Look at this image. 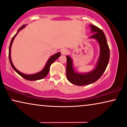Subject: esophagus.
<instances>
[{
	"label": "esophagus",
	"mask_w": 127,
	"mask_h": 127,
	"mask_svg": "<svg viewBox=\"0 0 127 127\" xmlns=\"http://www.w3.org/2000/svg\"><path fill=\"white\" fill-rule=\"evenodd\" d=\"M61 54L62 55H66V54L68 53V51H67V49L66 48L62 49L61 50Z\"/></svg>",
	"instance_id": "1"
}]
</instances>
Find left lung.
Returning <instances> with one entry per match:
<instances>
[{
	"label": "left lung",
	"instance_id": "left-lung-1",
	"mask_svg": "<svg viewBox=\"0 0 127 127\" xmlns=\"http://www.w3.org/2000/svg\"><path fill=\"white\" fill-rule=\"evenodd\" d=\"M93 34L90 38L96 39L100 47V55L96 68L86 74L77 73L74 71L71 58L66 56V77L70 83L78 86L89 85L96 82L106 69L110 59V49L103 31L94 25H90Z\"/></svg>",
	"mask_w": 127,
	"mask_h": 127
}]
</instances>
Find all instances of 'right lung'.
I'll list each match as a JSON object with an SVG mask.
<instances>
[{"label": "right lung", "mask_w": 127, "mask_h": 127, "mask_svg": "<svg viewBox=\"0 0 127 127\" xmlns=\"http://www.w3.org/2000/svg\"><path fill=\"white\" fill-rule=\"evenodd\" d=\"M25 26H24V25L21 26V27L20 28L19 30H18L17 33L21 30V29H23ZM17 33L16 34V35H14V37L12 38V39H11V40L10 44V45H9V61H10V63L11 67H13V69L15 70V71L17 72V73L19 74V75H20L21 77H23L24 79H25L27 80H39V79H42L44 78L46 76L48 75V72L49 71V67H50L51 65V64L53 63V62L55 61V60H57V59L60 57L61 53L60 52H58L57 54H55V55H54L53 56H52V57H51L49 59L47 63L46 64L45 67H44L43 69H42L41 72H38V73H37L35 74H33V75H25V74H24V73H21V72H19V70H18L17 69H16V67L14 66V65H13V64L11 60V57H10L11 47V45H12L13 40H14V38H15V37L17 34Z\"/></svg>", "instance_id": "1"}]
</instances>
